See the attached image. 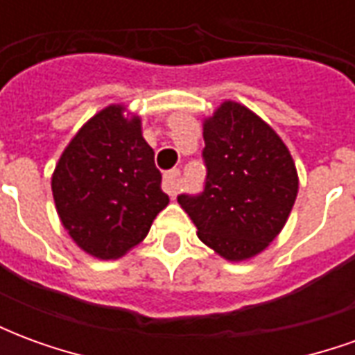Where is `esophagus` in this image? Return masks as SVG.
Instances as JSON below:
<instances>
[{
  "label": "esophagus",
  "instance_id": "obj_1",
  "mask_svg": "<svg viewBox=\"0 0 355 355\" xmlns=\"http://www.w3.org/2000/svg\"><path fill=\"white\" fill-rule=\"evenodd\" d=\"M163 188L167 190L169 196H177L178 188H180V171L178 169H171L165 173V177H163Z\"/></svg>",
  "mask_w": 355,
  "mask_h": 355
}]
</instances>
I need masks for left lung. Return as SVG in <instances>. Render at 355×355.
<instances>
[{
    "mask_svg": "<svg viewBox=\"0 0 355 355\" xmlns=\"http://www.w3.org/2000/svg\"><path fill=\"white\" fill-rule=\"evenodd\" d=\"M205 190L178 196L216 254L241 262L262 253L283 230L298 193V175L282 137L254 112L224 101L203 119Z\"/></svg>",
    "mask_w": 355,
    "mask_h": 355,
    "instance_id": "1",
    "label": "left lung"
}]
</instances>
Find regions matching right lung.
Instances as JSON below:
<instances>
[{
  "label": "right lung",
  "mask_w": 355,
  "mask_h": 355,
  "mask_svg": "<svg viewBox=\"0 0 355 355\" xmlns=\"http://www.w3.org/2000/svg\"><path fill=\"white\" fill-rule=\"evenodd\" d=\"M58 218L81 251L114 261L146 238L169 196L140 116L110 104L83 123L51 177Z\"/></svg>",
  "instance_id": "add662e5"
}]
</instances>
